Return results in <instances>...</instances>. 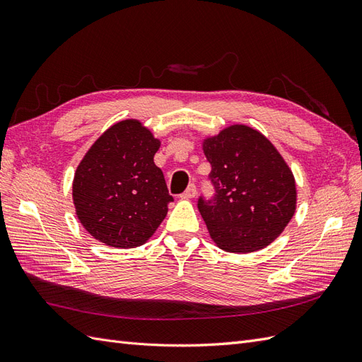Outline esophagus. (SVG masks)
Returning a JSON list of instances; mask_svg holds the SVG:
<instances>
[{"label":"esophagus","instance_id":"34e87169","mask_svg":"<svg viewBox=\"0 0 362 362\" xmlns=\"http://www.w3.org/2000/svg\"><path fill=\"white\" fill-rule=\"evenodd\" d=\"M196 196V185L194 184H190L189 187H187V190H185L182 194H181V198L182 199H192V198H194Z\"/></svg>","mask_w":362,"mask_h":362}]
</instances>
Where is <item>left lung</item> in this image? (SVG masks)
<instances>
[{
    "mask_svg": "<svg viewBox=\"0 0 362 362\" xmlns=\"http://www.w3.org/2000/svg\"><path fill=\"white\" fill-rule=\"evenodd\" d=\"M214 194L198 208L217 246L226 252L266 247L296 210L293 173L276 148L246 125H233L204 141Z\"/></svg>",
    "mask_w": 362,
    "mask_h": 362,
    "instance_id": "left-lung-1",
    "label": "left lung"
}]
</instances>
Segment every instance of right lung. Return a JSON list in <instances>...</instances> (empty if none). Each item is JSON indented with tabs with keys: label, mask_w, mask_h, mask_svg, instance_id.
<instances>
[{
	"label": "right lung",
	"mask_w": 362,
	"mask_h": 362,
	"mask_svg": "<svg viewBox=\"0 0 362 362\" xmlns=\"http://www.w3.org/2000/svg\"><path fill=\"white\" fill-rule=\"evenodd\" d=\"M158 148L149 129L128 119L108 128L76 168V216L107 246L144 245L166 217L173 198L154 163Z\"/></svg>",
	"instance_id": "right-lung-1"
}]
</instances>
